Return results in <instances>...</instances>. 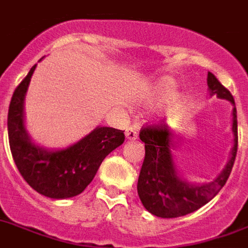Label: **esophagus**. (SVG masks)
<instances>
[{
  "label": "esophagus",
  "mask_w": 248,
  "mask_h": 248,
  "mask_svg": "<svg viewBox=\"0 0 248 248\" xmlns=\"http://www.w3.org/2000/svg\"><path fill=\"white\" fill-rule=\"evenodd\" d=\"M124 135H126V139H127V140H135L138 138V132L134 127H128L127 130H126V132H124Z\"/></svg>",
  "instance_id": "esophagus-1"
}]
</instances>
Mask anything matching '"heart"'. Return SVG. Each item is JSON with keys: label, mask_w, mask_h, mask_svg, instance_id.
Returning <instances> with one entry per match:
<instances>
[{"label": "heart", "mask_w": 248, "mask_h": 248, "mask_svg": "<svg viewBox=\"0 0 248 248\" xmlns=\"http://www.w3.org/2000/svg\"><path fill=\"white\" fill-rule=\"evenodd\" d=\"M175 92V87L173 80L169 78H162L160 79L155 87L154 93H152V101H165L169 97L173 96ZM175 109V107H174Z\"/></svg>", "instance_id": "b5f03b06"}]
</instances>
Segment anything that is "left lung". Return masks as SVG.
I'll list each match as a JSON object with an SVG mask.
<instances>
[{"label":"left lung","instance_id":"left-lung-1","mask_svg":"<svg viewBox=\"0 0 248 248\" xmlns=\"http://www.w3.org/2000/svg\"><path fill=\"white\" fill-rule=\"evenodd\" d=\"M209 96L228 100L233 105V148L229 161L216 178L204 183H191L179 174L173 151L179 138L165 124L143 128L139 134L144 143L145 157L138 179V195L149 213L162 218L188 215L212 200L224 187L233 169L238 149L237 109L232 93L212 73L207 78Z\"/></svg>","mask_w":248,"mask_h":248}]
</instances>
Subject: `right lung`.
<instances>
[{
	"instance_id": "right-lung-1",
	"label": "right lung",
	"mask_w": 248,
	"mask_h": 248,
	"mask_svg": "<svg viewBox=\"0 0 248 248\" xmlns=\"http://www.w3.org/2000/svg\"><path fill=\"white\" fill-rule=\"evenodd\" d=\"M36 66H32L11 97L7 114L11 155L19 173L35 191L50 199H69L84 191L104 158L124 143V134L122 130L97 126L66 148L36 144L24 120V99Z\"/></svg>"
}]
</instances>
